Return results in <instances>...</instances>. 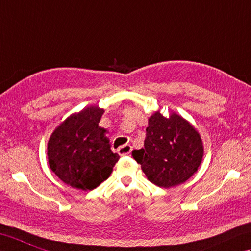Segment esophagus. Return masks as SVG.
<instances>
[{
	"label": "esophagus",
	"instance_id": "34e87169",
	"mask_svg": "<svg viewBox=\"0 0 251 251\" xmlns=\"http://www.w3.org/2000/svg\"><path fill=\"white\" fill-rule=\"evenodd\" d=\"M131 151H132V146H130V145H127V144L118 148V153L120 155H127L131 153Z\"/></svg>",
	"mask_w": 251,
	"mask_h": 251
}]
</instances>
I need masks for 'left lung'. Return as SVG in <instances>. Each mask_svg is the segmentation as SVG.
Here are the masks:
<instances>
[{
  "label": "left lung",
  "mask_w": 251,
  "mask_h": 251,
  "mask_svg": "<svg viewBox=\"0 0 251 251\" xmlns=\"http://www.w3.org/2000/svg\"><path fill=\"white\" fill-rule=\"evenodd\" d=\"M203 154L196 127L176 113L164 117L159 110L149 117L144 148L132 151L148 180L165 189L188 180L202 163Z\"/></svg>",
  "instance_id": "1"
}]
</instances>
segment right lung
Instances as JSON below:
<instances>
[{"mask_svg": "<svg viewBox=\"0 0 251 251\" xmlns=\"http://www.w3.org/2000/svg\"><path fill=\"white\" fill-rule=\"evenodd\" d=\"M103 114L99 106L87 107L69 116L50 135L48 164L72 188L93 190L107 179L120 158L111 151L107 130L99 126Z\"/></svg>", "mask_w": 251, "mask_h": 251, "instance_id": "add662e5", "label": "right lung"}]
</instances>
